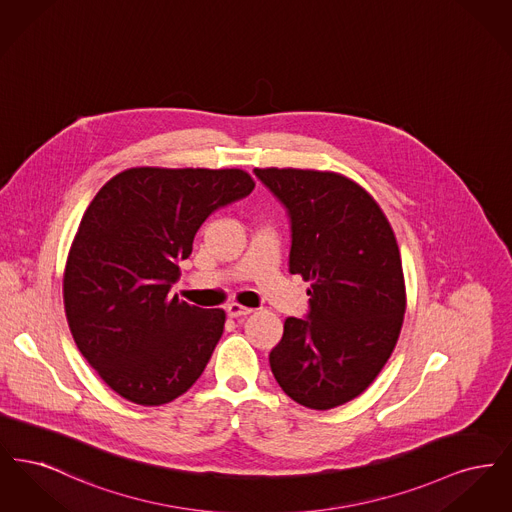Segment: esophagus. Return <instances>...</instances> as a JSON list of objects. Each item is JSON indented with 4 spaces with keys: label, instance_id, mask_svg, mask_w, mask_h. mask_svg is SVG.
<instances>
[{
    "label": "esophagus",
    "instance_id": "34e87169",
    "mask_svg": "<svg viewBox=\"0 0 512 512\" xmlns=\"http://www.w3.org/2000/svg\"><path fill=\"white\" fill-rule=\"evenodd\" d=\"M226 313H228V317L230 318L245 317V315L253 313V309L244 307V305H240V303H230V305L226 307Z\"/></svg>",
    "mask_w": 512,
    "mask_h": 512
}]
</instances>
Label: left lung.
<instances>
[{
    "label": "left lung",
    "instance_id": "1",
    "mask_svg": "<svg viewBox=\"0 0 512 512\" xmlns=\"http://www.w3.org/2000/svg\"><path fill=\"white\" fill-rule=\"evenodd\" d=\"M292 220L290 272L311 284L307 318H286L268 361L280 388L328 411L374 382L407 309L399 245L380 205L340 172L255 169Z\"/></svg>",
    "mask_w": 512,
    "mask_h": 512
}]
</instances>
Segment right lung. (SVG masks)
Wrapping results in <instances>:
<instances>
[{
    "label": "right lung",
    "instance_id": "right-lung-1",
    "mask_svg": "<svg viewBox=\"0 0 512 512\" xmlns=\"http://www.w3.org/2000/svg\"><path fill=\"white\" fill-rule=\"evenodd\" d=\"M242 169L134 167L103 184L69 249L63 303L74 343L126 401L171 403L219 343L226 313L171 297L205 219L251 194Z\"/></svg>",
    "mask_w": 512,
    "mask_h": 512
}]
</instances>
